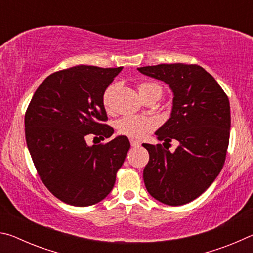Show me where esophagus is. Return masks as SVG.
<instances>
[{
	"instance_id": "1",
	"label": "esophagus",
	"mask_w": 253,
	"mask_h": 253,
	"mask_svg": "<svg viewBox=\"0 0 253 253\" xmlns=\"http://www.w3.org/2000/svg\"><path fill=\"white\" fill-rule=\"evenodd\" d=\"M130 145L132 147H139L140 146V143L138 140H135V139H130Z\"/></svg>"
}]
</instances>
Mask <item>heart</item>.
I'll return each mask as SVG.
<instances>
[{"label":"heart","instance_id":"b5f03b06","mask_svg":"<svg viewBox=\"0 0 253 253\" xmlns=\"http://www.w3.org/2000/svg\"><path fill=\"white\" fill-rule=\"evenodd\" d=\"M160 88L161 87L156 84L153 83H143L138 85V91L142 92L148 89ZM111 88H108L104 95L105 105H108V99L110 95ZM156 126L155 119L151 117H143V116H125L119 119L116 124L117 130L122 135H126L131 138H140L146 132L153 130Z\"/></svg>","mask_w":253,"mask_h":253}]
</instances>
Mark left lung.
I'll list each match as a JSON object with an SVG mask.
<instances>
[{
  "label": "left lung",
  "instance_id": "1",
  "mask_svg": "<svg viewBox=\"0 0 253 253\" xmlns=\"http://www.w3.org/2000/svg\"><path fill=\"white\" fill-rule=\"evenodd\" d=\"M138 71L164 81L172 90L170 116L155 135L166 144L178 142L173 153L161 144H143L149 153L145 186L162 203L186 204L204 193L223 168L231 127L229 98L198 65L163 63Z\"/></svg>",
  "mask_w": 253,
  "mask_h": 253
}]
</instances>
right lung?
I'll return each mask as SVG.
<instances>
[{
  "mask_svg": "<svg viewBox=\"0 0 253 253\" xmlns=\"http://www.w3.org/2000/svg\"><path fill=\"white\" fill-rule=\"evenodd\" d=\"M118 68L76 66L46 77L25 113V139L40 178L55 198L89 207L113 190L129 140L117 136L99 145L85 143L93 134L109 138L104 93Z\"/></svg>",
  "mask_w": 253,
  "mask_h": 253,
  "instance_id": "1",
  "label": "right lung"
}]
</instances>
